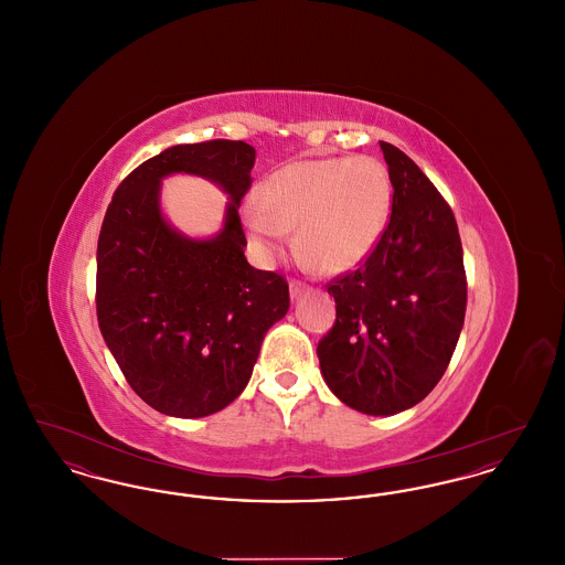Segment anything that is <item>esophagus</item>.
I'll return each mask as SVG.
<instances>
[{
  "label": "esophagus",
  "instance_id": "1",
  "mask_svg": "<svg viewBox=\"0 0 565 565\" xmlns=\"http://www.w3.org/2000/svg\"><path fill=\"white\" fill-rule=\"evenodd\" d=\"M305 292H309V286H307V284H302V281H298V279L290 281V296H292V298H298V296H302Z\"/></svg>",
  "mask_w": 565,
  "mask_h": 565
}]
</instances>
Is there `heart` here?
Here are the masks:
<instances>
[{
  "label": "heart",
  "mask_w": 565,
  "mask_h": 565,
  "mask_svg": "<svg viewBox=\"0 0 565 565\" xmlns=\"http://www.w3.org/2000/svg\"><path fill=\"white\" fill-rule=\"evenodd\" d=\"M249 207L252 239L275 256L296 231V252L320 273H341L364 260L385 231L392 182L373 157L309 159L277 169Z\"/></svg>",
  "instance_id": "heart-1"
}]
</instances>
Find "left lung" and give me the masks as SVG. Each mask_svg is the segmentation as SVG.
I'll use <instances>...</instances> for the list:
<instances>
[{"label": "left lung", "instance_id": "left-lung-1", "mask_svg": "<svg viewBox=\"0 0 565 565\" xmlns=\"http://www.w3.org/2000/svg\"><path fill=\"white\" fill-rule=\"evenodd\" d=\"M392 214L358 269L328 281L337 320L318 343L332 394L366 415L422 403L445 375L466 316L468 284L456 215L428 175L381 141Z\"/></svg>", "mask_w": 565, "mask_h": 565}]
</instances>
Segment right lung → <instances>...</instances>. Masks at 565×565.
<instances>
[{
    "mask_svg": "<svg viewBox=\"0 0 565 565\" xmlns=\"http://www.w3.org/2000/svg\"><path fill=\"white\" fill-rule=\"evenodd\" d=\"M256 150L210 139L162 150L114 192L97 243V320L135 394L171 417H205L247 385L263 339L290 307L281 273L245 256L239 205ZM184 170L231 196L225 228L199 243L175 234L158 207L164 174Z\"/></svg>",
    "mask_w": 565,
    "mask_h": 565,
    "instance_id": "obj_1",
    "label": "right lung"
}]
</instances>
